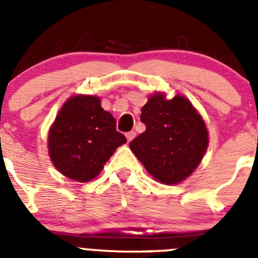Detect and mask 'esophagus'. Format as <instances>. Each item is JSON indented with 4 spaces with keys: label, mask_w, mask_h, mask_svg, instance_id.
<instances>
[{
    "label": "esophagus",
    "mask_w": 258,
    "mask_h": 258,
    "mask_svg": "<svg viewBox=\"0 0 258 258\" xmlns=\"http://www.w3.org/2000/svg\"><path fill=\"white\" fill-rule=\"evenodd\" d=\"M125 136H126V140H127V142H131V141L133 140L134 137H136V132H127V133L125 134Z\"/></svg>",
    "instance_id": "1"
}]
</instances>
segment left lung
Returning <instances> with one entry per match:
<instances>
[{
    "label": "left lung",
    "mask_w": 258,
    "mask_h": 258,
    "mask_svg": "<svg viewBox=\"0 0 258 258\" xmlns=\"http://www.w3.org/2000/svg\"><path fill=\"white\" fill-rule=\"evenodd\" d=\"M146 131L129 147L147 172L165 184L184 181L197 169L208 147L206 122L186 97L166 99L156 93L142 107Z\"/></svg>",
    "instance_id": "obj_1"
}]
</instances>
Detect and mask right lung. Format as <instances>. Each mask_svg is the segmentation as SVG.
I'll return each instance as SVG.
<instances>
[{
  "label": "right lung",
  "mask_w": 258,
  "mask_h": 258,
  "mask_svg": "<svg viewBox=\"0 0 258 258\" xmlns=\"http://www.w3.org/2000/svg\"><path fill=\"white\" fill-rule=\"evenodd\" d=\"M126 143L116 120L93 95L71 97L56 115L47 137L49 156L63 175L77 182L95 178L118 146Z\"/></svg>",
  "instance_id": "right-lung-1"
}]
</instances>
